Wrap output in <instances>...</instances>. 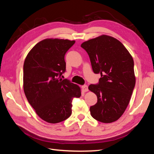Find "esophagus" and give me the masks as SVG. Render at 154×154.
I'll use <instances>...</instances> for the list:
<instances>
[{
	"label": "esophagus",
	"mask_w": 154,
	"mask_h": 154,
	"mask_svg": "<svg viewBox=\"0 0 154 154\" xmlns=\"http://www.w3.org/2000/svg\"><path fill=\"white\" fill-rule=\"evenodd\" d=\"M82 90L83 92H87V91H89V89H88V86L87 85H84L82 86Z\"/></svg>",
	"instance_id": "1"
}]
</instances>
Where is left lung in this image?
<instances>
[{"label": "left lung", "mask_w": 154, "mask_h": 154, "mask_svg": "<svg viewBox=\"0 0 154 154\" xmlns=\"http://www.w3.org/2000/svg\"><path fill=\"white\" fill-rule=\"evenodd\" d=\"M81 47L87 51L99 83L89 89L97 96V103L90 107L93 119L110 123L122 115L134 89L136 78L131 55L116 39L103 35L85 42Z\"/></svg>", "instance_id": "8db88e82"}]
</instances>
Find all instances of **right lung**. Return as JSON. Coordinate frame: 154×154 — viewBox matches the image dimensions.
<instances>
[{
	"label": "right lung",
	"instance_id": "add662e5",
	"mask_svg": "<svg viewBox=\"0 0 154 154\" xmlns=\"http://www.w3.org/2000/svg\"><path fill=\"white\" fill-rule=\"evenodd\" d=\"M75 41L45 39L32 49L23 67L24 91L42 120L58 123L71 116L72 101L81 95L79 86L67 79L65 55Z\"/></svg>",
	"mask_w": 154,
	"mask_h": 154
}]
</instances>
